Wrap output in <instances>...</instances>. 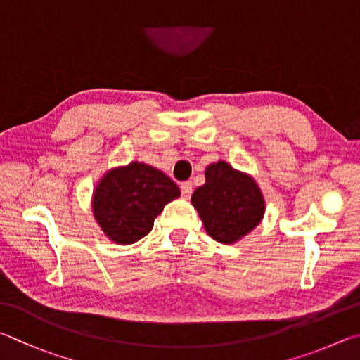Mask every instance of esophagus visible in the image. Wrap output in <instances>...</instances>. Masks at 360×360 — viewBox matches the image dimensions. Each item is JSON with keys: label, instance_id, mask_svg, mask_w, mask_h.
I'll use <instances>...</instances> for the list:
<instances>
[{"label": "esophagus", "instance_id": "34e87169", "mask_svg": "<svg viewBox=\"0 0 360 360\" xmlns=\"http://www.w3.org/2000/svg\"><path fill=\"white\" fill-rule=\"evenodd\" d=\"M180 190H181V196L188 199L193 193V184H191V181H184V184L180 185Z\"/></svg>", "mask_w": 360, "mask_h": 360}]
</instances>
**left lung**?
<instances>
[{"instance_id":"obj_1","label":"left lung","mask_w":360,"mask_h":360,"mask_svg":"<svg viewBox=\"0 0 360 360\" xmlns=\"http://www.w3.org/2000/svg\"><path fill=\"white\" fill-rule=\"evenodd\" d=\"M191 202L212 238L236 243L261 223L266 202L253 176L226 161L209 164L205 184L193 193Z\"/></svg>"}]
</instances>
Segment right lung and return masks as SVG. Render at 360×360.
I'll return each instance as SVG.
<instances>
[{
  "label": "right lung",
  "instance_id": "obj_1",
  "mask_svg": "<svg viewBox=\"0 0 360 360\" xmlns=\"http://www.w3.org/2000/svg\"><path fill=\"white\" fill-rule=\"evenodd\" d=\"M179 196L180 188L166 174L132 161L103 175L93 191V215L112 242L131 245L148 234L164 205Z\"/></svg>",
  "mask_w": 360,
  "mask_h": 360
}]
</instances>
